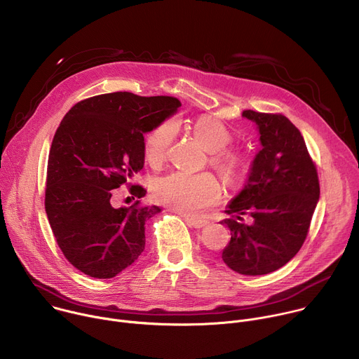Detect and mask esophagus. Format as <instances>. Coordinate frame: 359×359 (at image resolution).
Returning a JSON list of instances; mask_svg holds the SVG:
<instances>
[{
	"mask_svg": "<svg viewBox=\"0 0 359 359\" xmlns=\"http://www.w3.org/2000/svg\"><path fill=\"white\" fill-rule=\"evenodd\" d=\"M184 222L190 226V227H194V229H201L208 224L206 220H201V219H194V217H189V216H184Z\"/></svg>",
	"mask_w": 359,
	"mask_h": 359,
	"instance_id": "esophagus-1",
	"label": "esophagus"
}]
</instances>
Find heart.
<instances>
[{"instance_id":"heart-1","label":"heart","mask_w":359,"mask_h":359,"mask_svg":"<svg viewBox=\"0 0 359 359\" xmlns=\"http://www.w3.org/2000/svg\"><path fill=\"white\" fill-rule=\"evenodd\" d=\"M176 130V121L168 119L149 132L144 140V158L149 165L158 168L165 163ZM193 132L204 147L212 151L210 163L224 180L237 182L245 170V156L241 151L227 147L233 140L229 128L216 118L200 116L193 123ZM220 194V183L209 172L196 175L173 172L153 183V196L156 201L190 217L216 204Z\"/></svg>"}]
</instances>
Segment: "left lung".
<instances>
[{"label":"left lung","instance_id":"obj_1","mask_svg":"<svg viewBox=\"0 0 359 359\" xmlns=\"http://www.w3.org/2000/svg\"><path fill=\"white\" fill-rule=\"evenodd\" d=\"M243 116L259 126L263 149L248 180L222 222L231 231L222 259L243 276H263L287 264L302 247L320 198L317 166L301 132L281 114L251 109ZM252 217L245 225L243 217Z\"/></svg>","mask_w":359,"mask_h":359}]
</instances>
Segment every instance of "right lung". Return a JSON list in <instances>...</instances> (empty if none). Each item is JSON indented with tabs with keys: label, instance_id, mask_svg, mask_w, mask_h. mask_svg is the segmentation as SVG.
<instances>
[{
	"label": "right lung",
	"instance_id": "add662e5",
	"mask_svg": "<svg viewBox=\"0 0 359 359\" xmlns=\"http://www.w3.org/2000/svg\"><path fill=\"white\" fill-rule=\"evenodd\" d=\"M173 96L130 92L78 102L61 121L50 144L45 212L65 259L93 278H112L144 250V223L161 212L140 198L146 189L132 177L144 163L146 132L176 112ZM126 185L138 200L130 208L110 204Z\"/></svg>",
	"mask_w": 359,
	"mask_h": 359
}]
</instances>
